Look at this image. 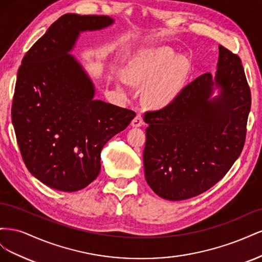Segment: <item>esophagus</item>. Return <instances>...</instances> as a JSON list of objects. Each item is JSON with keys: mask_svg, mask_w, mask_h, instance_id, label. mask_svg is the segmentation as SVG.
Here are the masks:
<instances>
[{"mask_svg": "<svg viewBox=\"0 0 262 262\" xmlns=\"http://www.w3.org/2000/svg\"><path fill=\"white\" fill-rule=\"evenodd\" d=\"M143 123H144V121H143V116H142V114H141V113H138V114H137V116L134 117V119L132 120L131 125H132V126H134V128H137V126L143 125Z\"/></svg>", "mask_w": 262, "mask_h": 262, "instance_id": "esophagus-1", "label": "esophagus"}]
</instances>
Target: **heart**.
Returning <instances> with one entry per match:
<instances>
[{
    "label": "heart",
    "instance_id": "obj_1",
    "mask_svg": "<svg viewBox=\"0 0 262 262\" xmlns=\"http://www.w3.org/2000/svg\"><path fill=\"white\" fill-rule=\"evenodd\" d=\"M188 64L175 58L169 48L145 49L131 61L125 76L134 85H146L145 98L155 106H164L179 93L186 80Z\"/></svg>",
    "mask_w": 262,
    "mask_h": 262
}]
</instances>
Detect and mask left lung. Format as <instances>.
<instances>
[{
    "instance_id": "left-lung-1",
    "label": "left lung",
    "mask_w": 262,
    "mask_h": 262,
    "mask_svg": "<svg viewBox=\"0 0 262 262\" xmlns=\"http://www.w3.org/2000/svg\"><path fill=\"white\" fill-rule=\"evenodd\" d=\"M215 75L204 73L167 106L146 112L145 179L163 199L199 195L223 178L241 155L251 94L242 60L219 46ZM214 88L220 94L211 97Z\"/></svg>"
}]
</instances>
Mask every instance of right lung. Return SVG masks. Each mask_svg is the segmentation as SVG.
Masks as SVG:
<instances>
[{"mask_svg": "<svg viewBox=\"0 0 262 262\" xmlns=\"http://www.w3.org/2000/svg\"><path fill=\"white\" fill-rule=\"evenodd\" d=\"M104 15L66 14L23 58L12 122L23 161L39 181L60 191L89 186L100 171V152L136 117L94 99L90 76L69 52L81 31L108 27Z\"/></svg>", "mask_w": 262, "mask_h": 262, "instance_id": "obj_1", "label": "right lung"}]
</instances>
